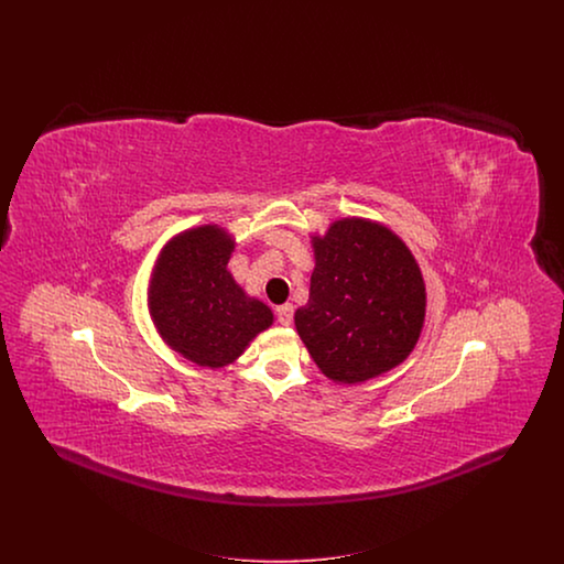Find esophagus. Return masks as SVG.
Wrapping results in <instances>:
<instances>
[{"mask_svg": "<svg viewBox=\"0 0 564 564\" xmlns=\"http://www.w3.org/2000/svg\"><path fill=\"white\" fill-rule=\"evenodd\" d=\"M276 322L281 323V325H292L294 322V306L292 304H281V306H276Z\"/></svg>", "mask_w": 564, "mask_h": 564, "instance_id": "obj_1", "label": "esophagus"}]
</instances>
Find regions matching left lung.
<instances>
[{
	"mask_svg": "<svg viewBox=\"0 0 564 564\" xmlns=\"http://www.w3.org/2000/svg\"><path fill=\"white\" fill-rule=\"evenodd\" d=\"M315 270L295 329L323 375L364 382L389 372L412 352L425 322V281L387 226L338 219L313 237Z\"/></svg>",
	"mask_w": 564,
	"mask_h": 564,
	"instance_id": "obj_1",
	"label": "left lung"
}]
</instances>
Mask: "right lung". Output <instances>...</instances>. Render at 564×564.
<instances>
[{"label": "right lung", "instance_id": "1", "mask_svg": "<svg viewBox=\"0 0 564 564\" xmlns=\"http://www.w3.org/2000/svg\"><path fill=\"white\" fill-rule=\"evenodd\" d=\"M232 237L217 226L182 232L162 249L150 283V313L162 340L192 364L224 368L272 323L228 272Z\"/></svg>", "mask_w": 564, "mask_h": 564}]
</instances>
